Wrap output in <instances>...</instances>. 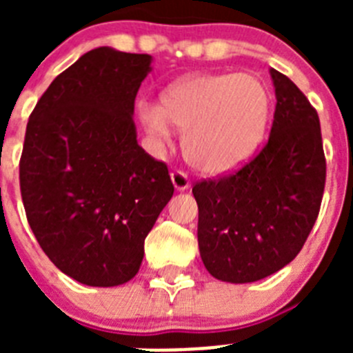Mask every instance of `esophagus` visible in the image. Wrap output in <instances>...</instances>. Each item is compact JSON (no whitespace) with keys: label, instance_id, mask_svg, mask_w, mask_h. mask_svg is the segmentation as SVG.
Instances as JSON below:
<instances>
[{"label":"esophagus","instance_id":"1","mask_svg":"<svg viewBox=\"0 0 353 353\" xmlns=\"http://www.w3.org/2000/svg\"><path fill=\"white\" fill-rule=\"evenodd\" d=\"M171 182H173L176 191H185V189H189V185H191L189 174L182 170H174L173 173H171Z\"/></svg>","mask_w":353,"mask_h":353}]
</instances>
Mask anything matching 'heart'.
<instances>
[{"label":"heart","mask_w":353,"mask_h":353,"mask_svg":"<svg viewBox=\"0 0 353 353\" xmlns=\"http://www.w3.org/2000/svg\"><path fill=\"white\" fill-rule=\"evenodd\" d=\"M270 114V93L242 74L192 76L162 92L157 108H143L146 129L166 136L168 123L183 132V155L207 173L244 162L260 143Z\"/></svg>","instance_id":"heart-1"}]
</instances>
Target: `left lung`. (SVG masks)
<instances>
[{"mask_svg":"<svg viewBox=\"0 0 353 353\" xmlns=\"http://www.w3.org/2000/svg\"><path fill=\"white\" fill-rule=\"evenodd\" d=\"M276 88L272 129L242 168L192 187L198 245L221 281L252 283L301 252L322 205L325 154L316 109L292 79L270 70Z\"/></svg>","mask_w":353,"mask_h":353,"instance_id":"8db88e82","label":"left lung"}]
</instances>
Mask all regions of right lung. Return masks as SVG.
<instances>
[{
  "label": "right lung",
  "mask_w": 353,
  "mask_h": 353,
  "mask_svg": "<svg viewBox=\"0 0 353 353\" xmlns=\"http://www.w3.org/2000/svg\"><path fill=\"white\" fill-rule=\"evenodd\" d=\"M152 56L99 48L49 84L31 111L19 183L49 260L88 286L130 281L173 196L166 162L136 139L134 101Z\"/></svg>",
  "instance_id": "add662e5"
}]
</instances>
